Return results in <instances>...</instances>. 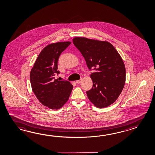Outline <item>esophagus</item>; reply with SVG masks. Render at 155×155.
I'll list each match as a JSON object with an SVG mask.
<instances>
[{"instance_id":"1","label":"esophagus","mask_w":155,"mask_h":155,"mask_svg":"<svg viewBox=\"0 0 155 155\" xmlns=\"http://www.w3.org/2000/svg\"><path fill=\"white\" fill-rule=\"evenodd\" d=\"M81 81H82V79H79V80H78V81H76V83L77 84H78L79 83L81 82Z\"/></svg>"}]
</instances>
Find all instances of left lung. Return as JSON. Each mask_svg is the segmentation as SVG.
I'll use <instances>...</instances> for the list:
<instances>
[{
	"label": "left lung",
	"mask_w": 155,
	"mask_h": 155,
	"mask_svg": "<svg viewBox=\"0 0 155 155\" xmlns=\"http://www.w3.org/2000/svg\"><path fill=\"white\" fill-rule=\"evenodd\" d=\"M72 40L89 69L96 70L91 74L93 87L87 92L88 98L96 107H109L117 101L125 85L126 70L122 58L107 41L82 37Z\"/></svg>",
	"instance_id": "8db88e82"
}]
</instances>
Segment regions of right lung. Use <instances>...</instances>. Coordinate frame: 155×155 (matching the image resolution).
<instances>
[{"instance_id": "1", "label": "right lung", "mask_w": 155, "mask_h": 155, "mask_svg": "<svg viewBox=\"0 0 155 155\" xmlns=\"http://www.w3.org/2000/svg\"><path fill=\"white\" fill-rule=\"evenodd\" d=\"M71 44L66 41L48 45L38 54L30 72L32 91L38 101L51 109L62 107L72 90L71 83L55 79L60 73L57 71L59 56Z\"/></svg>"}]
</instances>
